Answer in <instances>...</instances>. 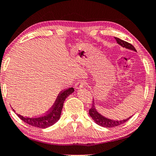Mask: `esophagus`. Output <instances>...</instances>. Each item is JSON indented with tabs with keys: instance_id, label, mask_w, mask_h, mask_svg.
<instances>
[{
	"instance_id": "34e87169",
	"label": "esophagus",
	"mask_w": 156,
	"mask_h": 156,
	"mask_svg": "<svg viewBox=\"0 0 156 156\" xmlns=\"http://www.w3.org/2000/svg\"><path fill=\"white\" fill-rule=\"evenodd\" d=\"M84 85H85V83L83 82V81H78V82L76 83L75 87L76 89L79 90V89H81V88H82L83 86H84Z\"/></svg>"
}]
</instances>
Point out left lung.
Segmentation results:
<instances>
[{"instance_id":"1","label":"left lung","mask_w":156,"mask_h":156,"mask_svg":"<svg viewBox=\"0 0 156 156\" xmlns=\"http://www.w3.org/2000/svg\"><path fill=\"white\" fill-rule=\"evenodd\" d=\"M114 38L116 40L117 44H119L120 46H121L123 48H126V49H130V50H132V51L136 52L135 48L131 44H130V43L127 42L126 41H123V40L119 39L118 37H114ZM89 115L93 121H94L95 123L102 127H105V128H113V127L120 126L121 125V124L126 123V121H128V120L132 117L130 116L126 119L119 120V121H118V120H114V119L107 118V117L104 116L103 115L100 114L99 112H98V110L96 109V107H95V103L94 100H93V103H92L91 109H89Z\"/></svg>"}]
</instances>
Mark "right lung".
Here are the masks:
<instances>
[{
  "mask_svg": "<svg viewBox=\"0 0 156 156\" xmlns=\"http://www.w3.org/2000/svg\"><path fill=\"white\" fill-rule=\"evenodd\" d=\"M74 90L75 89L73 88H70L60 93L56 100H55L51 109L44 116L37 117V118H29V117H24L18 114H16V115L25 123L30 126L40 128H47L48 127L53 126L61 118V111L63 109L65 100L72 94ZM13 111L14 112V109Z\"/></svg>",
  "mask_w": 156,
  "mask_h": 156,
  "instance_id": "obj_1",
  "label": "right lung"
}]
</instances>
